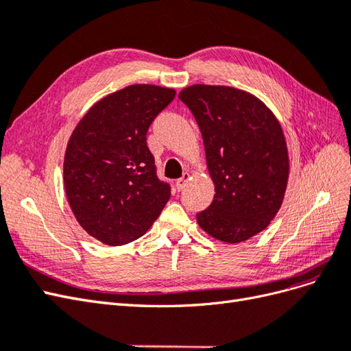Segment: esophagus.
Returning a JSON list of instances; mask_svg holds the SVG:
<instances>
[{"mask_svg": "<svg viewBox=\"0 0 351 351\" xmlns=\"http://www.w3.org/2000/svg\"><path fill=\"white\" fill-rule=\"evenodd\" d=\"M189 180H190V174H189V173H184L182 178H178V180H177V182H176V187H177L178 192H180V190H183V189H184V186L187 184Z\"/></svg>", "mask_w": 351, "mask_h": 351, "instance_id": "obj_1", "label": "esophagus"}]
</instances>
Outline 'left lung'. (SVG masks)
Returning <instances> with one entry per match:
<instances>
[{"instance_id": "obj_1", "label": "left lung", "mask_w": 351, "mask_h": 351, "mask_svg": "<svg viewBox=\"0 0 351 351\" xmlns=\"http://www.w3.org/2000/svg\"><path fill=\"white\" fill-rule=\"evenodd\" d=\"M204 137L215 196L196 215L199 227L224 243H240L269 226L289 182V151L277 117L254 95L212 84L178 93Z\"/></svg>"}]
</instances>
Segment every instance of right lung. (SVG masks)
Wrapping results in <instances>:
<instances>
[{
    "instance_id": "add662e5",
    "label": "right lung",
    "mask_w": 351,
    "mask_h": 351,
    "mask_svg": "<svg viewBox=\"0 0 351 351\" xmlns=\"http://www.w3.org/2000/svg\"><path fill=\"white\" fill-rule=\"evenodd\" d=\"M176 90L130 84L93 104L73 130L64 155V189L82 228L121 246L151 228L171 196L156 177L146 133Z\"/></svg>"
}]
</instances>
